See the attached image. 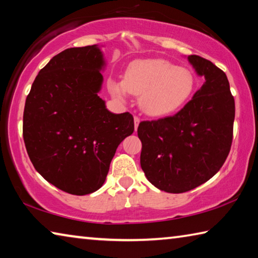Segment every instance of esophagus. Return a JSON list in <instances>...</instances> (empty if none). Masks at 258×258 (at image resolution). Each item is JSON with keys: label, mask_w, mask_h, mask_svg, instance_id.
I'll return each instance as SVG.
<instances>
[{"label": "esophagus", "mask_w": 258, "mask_h": 258, "mask_svg": "<svg viewBox=\"0 0 258 258\" xmlns=\"http://www.w3.org/2000/svg\"><path fill=\"white\" fill-rule=\"evenodd\" d=\"M139 124H140V117L139 116H134V127H135V131L138 130Z\"/></svg>", "instance_id": "1"}]
</instances>
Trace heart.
Listing matches in <instances>:
<instances>
[{"mask_svg": "<svg viewBox=\"0 0 258 258\" xmlns=\"http://www.w3.org/2000/svg\"><path fill=\"white\" fill-rule=\"evenodd\" d=\"M196 80L191 71L161 59L137 60L128 66L125 78L113 82L115 97L140 95V107L150 116H165L180 109L194 94Z\"/></svg>", "mask_w": 258, "mask_h": 258, "instance_id": "b5f03b06", "label": "heart"}]
</instances>
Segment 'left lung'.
Wrapping results in <instances>:
<instances>
[{"label":"left lung","instance_id":"obj_1","mask_svg":"<svg viewBox=\"0 0 258 258\" xmlns=\"http://www.w3.org/2000/svg\"><path fill=\"white\" fill-rule=\"evenodd\" d=\"M187 59L204 85L175 115L139 124L142 171L169 194L190 191L212 178L228 158L233 139L234 98L225 73L199 55Z\"/></svg>","mask_w":258,"mask_h":258}]
</instances>
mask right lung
<instances>
[{"label":"right lung","mask_w":258,"mask_h":258,"mask_svg":"<svg viewBox=\"0 0 258 258\" xmlns=\"http://www.w3.org/2000/svg\"><path fill=\"white\" fill-rule=\"evenodd\" d=\"M103 63L97 45L64 50L41 69L26 98L29 159L47 182L72 195L101 187L117 147L134 131L130 112H110L98 95Z\"/></svg>","instance_id":"right-lung-1"}]
</instances>
